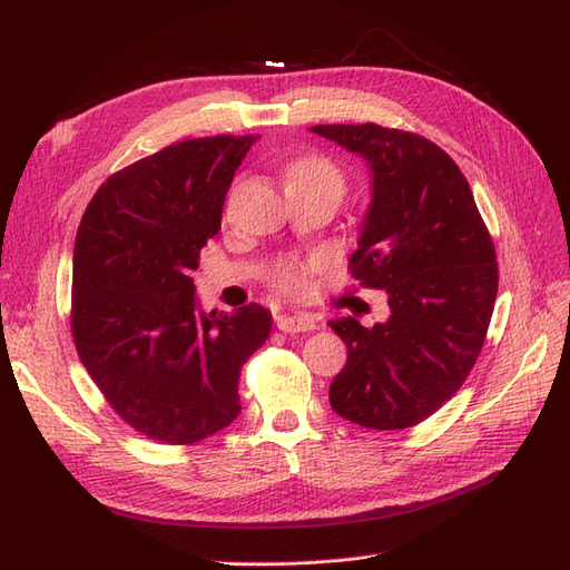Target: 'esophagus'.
Masks as SVG:
<instances>
[{"label":"esophagus","mask_w":570,"mask_h":570,"mask_svg":"<svg viewBox=\"0 0 570 570\" xmlns=\"http://www.w3.org/2000/svg\"><path fill=\"white\" fill-rule=\"evenodd\" d=\"M283 333H312L316 331V318L312 314H283L278 316Z\"/></svg>","instance_id":"obj_1"}]
</instances>
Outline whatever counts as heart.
Here are the masks:
<instances>
[{"label": "heart", "instance_id": "heart-1", "mask_svg": "<svg viewBox=\"0 0 570 570\" xmlns=\"http://www.w3.org/2000/svg\"><path fill=\"white\" fill-rule=\"evenodd\" d=\"M287 185H321L342 195L344 176L335 161L321 157V154H306V157H299L287 166ZM312 268V264L283 262L278 271H275V283L285 292H299L306 287V278Z\"/></svg>", "mask_w": 570, "mask_h": 570}]
</instances>
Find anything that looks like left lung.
Returning a JSON list of instances; mask_svg holds the SVG:
<instances>
[{
	"mask_svg": "<svg viewBox=\"0 0 570 570\" xmlns=\"http://www.w3.org/2000/svg\"><path fill=\"white\" fill-rule=\"evenodd\" d=\"M371 170V204L350 258L364 287L387 292L390 318L327 325L347 344L331 383L337 416L402 430L435 413L469 377L497 297V254L469 180L421 135L364 126H314Z\"/></svg>",
	"mask_w": 570,
	"mask_h": 570,
	"instance_id": "8db88e82",
	"label": "left lung"
}]
</instances>
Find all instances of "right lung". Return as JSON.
Wrapping results in <instances>:
<instances>
[{"mask_svg":"<svg viewBox=\"0 0 570 570\" xmlns=\"http://www.w3.org/2000/svg\"><path fill=\"white\" fill-rule=\"evenodd\" d=\"M256 140L216 135L170 145L114 174L82 214L76 350L111 409L149 440L195 444L228 428L243 409L239 371L268 340V308L206 314L193 281Z\"/></svg>","mask_w":570,"mask_h":570,"instance_id":"obj_1","label":"right lung"}]
</instances>
